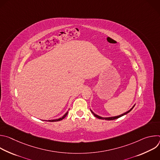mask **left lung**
<instances>
[{
  "instance_id": "1",
  "label": "left lung",
  "mask_w": 160,
  "mask_h": 160,
  "mask_svg": "<svg viewBox=\"0 0 160 160\" xmlns=\"http://www.w3.org/2000/svg\"><path fill=\"white\" fill-rule=\"evenodd\" d=\"M135 105L130 109V110H128V111H127V112H125V113H123V114H122L121 115H119V116H117V117H108V118H104V117H99V116H98V115H96V114L92 111V110H90L91 111V112H92V113L93 114V115H94V117H96V118H99V119H102V120H115V119H117V118H120V117H122V116H123V115H126V114H127V113H128L133 108V107L135 106Z\"/></svg>"
}]
</instances>
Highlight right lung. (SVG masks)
I'll list each match as a JSON object with an SVG mask.
<instances>
[{"instance_id":"right-lung-1","label":"right lung","mask_w":160,"mask_h":160,"mask_svg":"<svg viewBox=\"0 0 160 160\" xmlns=\"http://www.w3.org/2000/svg\"><path fill=\"white\" fill-rule=\"evenodd\" d=\"M68 111H67L66 112V114L65 115L62 117H61V118H59V119H57V120H49L48 122H58V121H61V120H62V119H64L66 116H67V115H68Z\"/></svg>"}]
</instances>
